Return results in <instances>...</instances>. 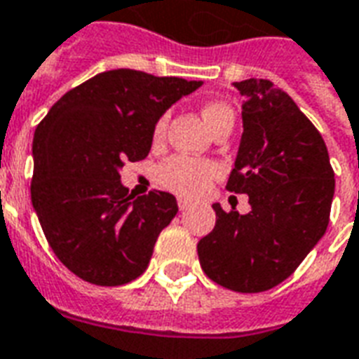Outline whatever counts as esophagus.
Instances as JSON below:
<instances>
[{
  "instance_id": "34e87169",
  "label": "esophagus",
  "mask_w": 359,
  "mask_h": 359,
  "mask_svg": "<svg viewBox=\"0 0 359 359\" xmlns=\"http://www.w3.org/2000/svg\"><path fill=\"white\" fill-rule=\"evenodd\" d=\"M177 203H179V210L180 211H184L188 208V205H190V202H188L187 198H179V200H177Z\"/></svg>"
}]
</instances>
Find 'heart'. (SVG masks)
<instances>
[{
	"label": "heart",
	"mask_w": 359,
	"mask_h": 359,
	"mask_svg": "<svg viewBox=\"0 0 359 359\" xmlns=\"http://www.w3.org/2000/svg\"><path fill=\"white\" fill-rule=\"evenodd\" d=\"M202 117L211 130L225 121H234L233 109L226 103L221 102L208 103L202 109ZM165 121H167L165 117L157 121L156 128H154L156 138L163 134ZM219 175H221V167L215 161L202 159V157L175 156L169 157L167 161L157 167L159 184H163L165 188H169L184 198H198V196L205 194Z\"/></svg>",
	"instance_id": "obj_1"
}]
</instances>
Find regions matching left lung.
Segmentation results:
<instances>
[{
	"mask_svg": "<svg viewBox=\"0 0 359 359\" xmlns=\"http://www.w3.org/2000/svg\"><path fill=\"white\" fill-rule=\"evenodd\" d=\"M244 95L241 148L226 190L248 194L252 211H223L198 242L203 273L234 292L280 285L329 225L334 171L321 134L273 82H234Z\"/></svg>",
	"mask_w": 359,
	"mask_h": 359,
	"instance_id": "left-lung-1",
	"label": "left lung"
}]
</instances>
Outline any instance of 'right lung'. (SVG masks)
Segmentation results:
<instances>
[{
    "mask_svg": "<svg viewBox=\"0 0 359 359\" xmlns=\"http://www.w3.org/2000/svg\"><path fill=\"white\" fill-rule=\"evenodd\" d=\"M200 86L115 69L69 90L36 126L32 205L53 254L76 277L118 286L146 271L179 205L161 190L134 198L118 171L148 156L159 117Z\"/></svg>",
    "mask_w": 359,
    "mask_h": 359,
    "instance_id": "right-lung-1",
    "label": "right lung"
}]
</instances>
